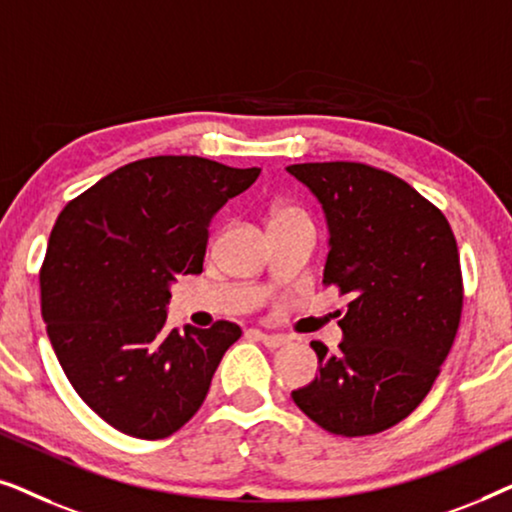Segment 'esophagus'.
<instances>
[{
    "mask_svg": "<svg viewBox=\"0 0 512 512\" xmlns=\"http://www.w3.org/2000/svg\"><path fill=\"white\" fill-rule=\"evenodd\" d=\"M258 335V340L263 342L265 347L270 349H277V347H284L286 342H289V338L286 335H279V333H261V331H254Z\"/></svg>",
    "mask_w": 512,
    "mask_h": 512,
    "instance_id": "34e87169",
    "label": "esophagus"
}]
</instances>
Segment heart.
<instances>
[{
    "label": "heart",
    "instance_id": "1",
    "mask_svg": "<svg viewBox=\"0 0 512 512\" xmlns=\"http://www.w3.org/2000/svg\"><path fill=\"white\" fill-rule=\"evenodd\" d=\"M293 216H305V214L300 212L298 207H291V205H277V207H272V212H270V223L282 221V219H293Z\"/></svg>",
    "mask_w": 512,
    "mask_h": 512
}]
</instances>
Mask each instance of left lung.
<instances>
[{
  "mask_svg": "<svg viewBox=\"0 0 512 512\" xmlns=\"http://www.w3.org/2000/svg\"><path fill=\"white\" fill-rule=\"evenodd\" d=\"M286 170L326 214L324 284L349 296L338 352L314 340L319 375L291 398L335 436H373L424 401L450 354L464 305L457 240L436 205L377 167Z\"/></svg>",
  "mask_w": 512,
  "mask_h": 512,
  "instance_id": "left-lung-1",
  "label": "left lung"
}]
</instances>
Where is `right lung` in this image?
<instances>
[{
  "mask_svg": "<svg viewBox=\"0 0 512 512\" xmlns=\"http://www.w3.org/2000/svg\"><path fill=\"white\" fill-rule=\"evenodd\" d=\"M261 170L198 156L135 160L62 209L39 272L41 314L67 380L116 431H179L240 338L233 321L167 328L170 286L198 275L209 223Z\"/></svg>",
  "mask_w": 512,
  "mask_h": 512,
  "instance_id": "right-lung-1",
  "label": "right lung"
}]
</instances>
